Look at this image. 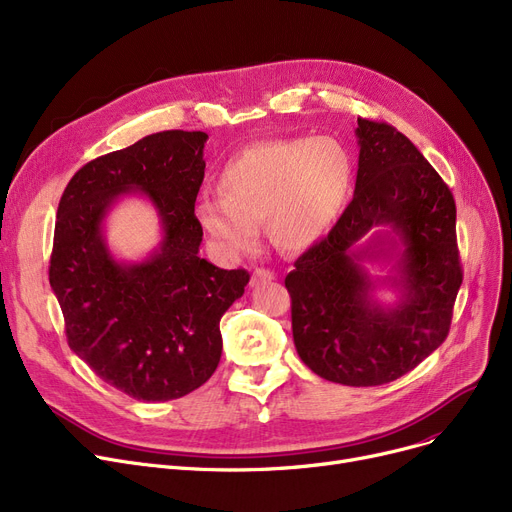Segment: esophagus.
Masks as SVG:
<instances>
[{"label":"esophagus","mask_w":512,"mask_h":512,"mask_svg":"<svg viewBox=\"0 0 512 512\" xmlns=\"http://www.w3.org/2000/svg\"><path fill=\"white\" fill-rule=\"evenodd\" d=\"M274 280V272L265 270V268H257L251 276V286H259V284H265V282H272Z\"/></svg>","instance_id":"obj_1"}]
</instances>
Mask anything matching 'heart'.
I'll list each match as a JSON object with an SVG mask.
<instances>
[{
	"label": "heart",
	"instance_id": "obj_1",
	"mask_svg": "<svg viewBox=\"0 0 512 512\" xmlns=\"http://www.w3.org/2000/svg\"><path fill=\"white\" fill-rule=\"evenodd\" d=\"M353 177L351 154L335 138L257 142L221 167L219 196L198 198L194 219L226 255L257 247L259 221L280 251L301 253L335 228Z\"/></svg>",
	"mask_w": 512,
	"mask_h": 512
}]
</instances>
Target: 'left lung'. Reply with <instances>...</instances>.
I'll list each match as a JSON object with an SVG mask.
<instances>
[{
  "instance_id": "8db88e82",
  "label": "left lung",
  "mask_w": 512,
  "mask_h": 512,
  "mask_svg": "<svg viewBox=\"0 0 512 512\" xmlns=\"http://www.w3.org/2000/svg\"><path fill=\"white\" fill-rule=\"evenodd\" d=\"M353 201L284 284L303 364L332 383L376 387L416 368L448 337L462 284L450 188L395 127L358 119ZM391 264L372 277L364 262ZM389 287L393 304L373 299Z\"/></svg>"
}]
</instances>
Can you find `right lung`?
<instances>
[{
  "instance_id": "right-lung-1",
  "label": "right lung",
  "mask_w": 512,
  "mask_h": 512,
  "mask_svg": "<svg viewBox=\"0 0 512 512\" xmlns=\"http://www.w3.org/2000/svg\"><path fill=\"white\" fill-rule=\"evenodd\" d=\"M205 131L169 129L81 167L56 213L50 286L66 339L100 379L140 402H169L211 379L221 358L219 320L249 274L198 257L194 219L205 177ZM160 215L162 242L140 262L107 249L103 221L125 195Z\"/></svg>"
}]
</instances>
